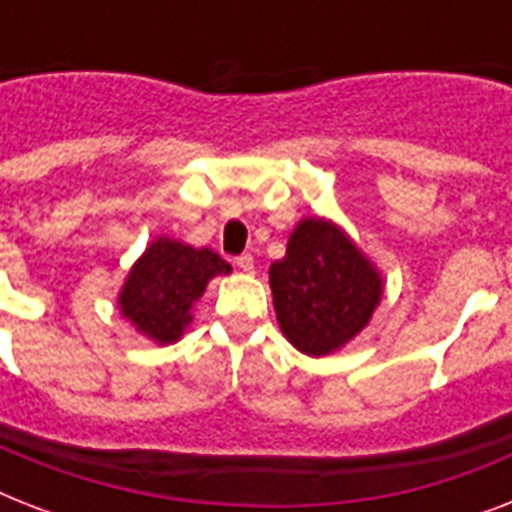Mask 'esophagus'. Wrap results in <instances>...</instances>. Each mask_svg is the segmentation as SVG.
<instances>
[{
    "label": "esophagus",
    "instance_id": "obj_1",
    "mask_svg": "<svg viewBox=\"0 0 512 512\" xmlns=\"http://www.w3.org/2000/svg\"><path fill=\"white\" fill-rule=\"evenodd\" d=\"M236 265H239L244 273H252V271H255V257L249 255V252H244V255L236 257Z\"/></svg>",
    "mask_w": 512,
    "mask_h": 512
}]
</instances>
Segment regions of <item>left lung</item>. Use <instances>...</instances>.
<instances>
[{"label": "left lung", "instance_id": "8db88e82", "mask_svg": "<svg viewBox=\"0 0 512 512\" xmlns=\"http://www.w3.org/2000/svg\"><path fill=\"white\" fill-rule=\"evenodd\" d=\"M271 289L287 340L308 356H327L369 324L382 281L345 233L313 217L271 265Z\"/></svg>", "mask_w": 512, "mask_h": 512}]
</instances>
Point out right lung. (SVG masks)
I'll return each mask as SVG.
<instances>
[{"label": "right lung", "mask_w": 512, "mask_h": 512, "mask_svg": "<svg viewBox=\"0 0 512 512\" xmlns=\"http://www.w3.org/2000/svg\"><path fill=\"white\" fill-rule=\"evenodd\" d=\"M231 265L212 249L185 247L180 241L156 239L130 271L119 295L127 319L156 342H172L191 321V305L217 273Z\"/></svg>", "instance_id": "1"}]
</instances>
